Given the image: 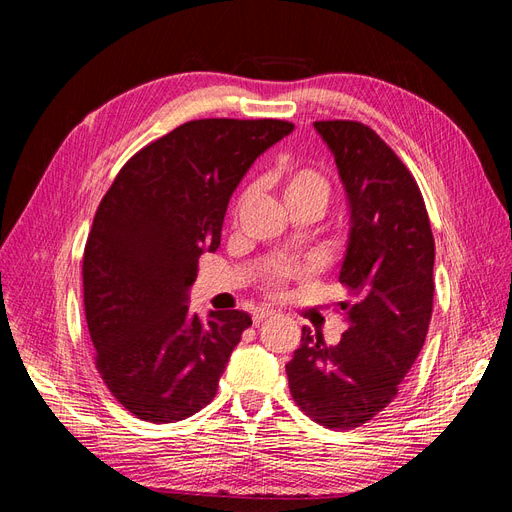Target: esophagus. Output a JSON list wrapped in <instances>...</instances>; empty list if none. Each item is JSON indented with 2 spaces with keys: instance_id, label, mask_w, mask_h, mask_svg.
Returning <instances> with one entry per match:
<instances>
[{
  "instance_id": "1",
  "label": "esophagus",
  "mask_w": 512,
  "mask_h": 512,
  "mask_svg": "<svg viewBox=\"0 0 512 512\" xmlns=\"http://www.w3.org/2000/svg\"><path fill=\"white\" fill-rule=\"evenodd\" d=\"M269 316H273V309H267V307H258V309H254L252 320H254V324H260L262 320H267Z\"/></svg>"
}]
</instances>
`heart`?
<instances>
[{
  "label": "heart",
  "instance_id": "heart-1",
  "mask_svg": "<svg viewBox=\"0 0 512 512\" xmlns=\"http://www.w3.org/2000/svg\"><path fill=\"white\" fill-rule=\"evenodd\" d=\"M280 190L288 207L297 205H316L324 209L329 200V181L324 179L312 166H294L280 177ZM307 271L288 262H275L260 277V284L271 294H282L284 288L294 282L303 280Z\"/></svg>",
  "mask_w": 512,
  "mask_h": 512
}]
</instances>
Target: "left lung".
I'll use <instances>...</instances> for the list:
<instances>
[{"label": "left lung", "mask_w": 512, "mask_h": 512, "mask_svg": "<svg viewBox=\"0 0 512 512\" xmlns=\"http://www.w3.org/2000/svg\"><path fill=\"white\" fill-rule=\"evenodd\" d=\"M350 203L339 282L348 329L337 346L303 327L286 365L290 395L312 421L354 429L399 393L421 352L433 307V243L421 190L406 164L361 121H316Z\"/></svg>", "instance_id": "left-lung-1"}]
</instances>
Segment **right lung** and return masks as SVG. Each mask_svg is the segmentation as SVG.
<instances>
[{"label":"right lung","mask_w":512,"mask_h":512,"mask_svg":"<svg viewBox=\"0 0 512 512\" xmlns=\"http://www.w3.org/2000/svg\"><path fill=\"white\" fill-rule=\"evenodd\" d=\"M294 130L282 119H196L123 164L83 254V303L96 369L136 418L175 423L218 393L252 318L190 312L198 258L215 252L228 200L262 151Z\"/></svg>","instance_id":"1"}]
</instances>
